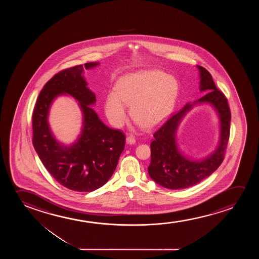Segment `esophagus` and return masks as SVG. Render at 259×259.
<instances>
[{
	"label": "esophagus",
	"instance_id": "1",
	"mask_svg": "<svg viewBox=\"0 0 259 259\" xmlns=\"http://www.w3.org/2000/svg\"><path fill=\"white\" fill-rule=\"evenodd\" d=\"M135 138L134 135H128L127 137H126V142H127L128 144H135Z\"/></svg>",
	"mask_w": 259,
	"mask_h": 259
}]
</instances>
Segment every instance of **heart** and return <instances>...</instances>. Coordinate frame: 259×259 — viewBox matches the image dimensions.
Instances as JSON below:
<instances>
[{"label":"heart","mask_w":259,"mask_h":259,"mask_svg":"<svg viewBox=\"0 0 259 259\" xmlns=\"http://www.w3.org/2000/svg\"><path fill=\"white\" fill-rule=\"evenodd\" d=\"M178 83L163 71H145L119 78L116 92L105 101V113L111 124L120 126L126 118L124 105L130 106L134 120L146 129L153 128L167 117L177 97Z\"/></svg>","instance_id":"1"}]
</instances>
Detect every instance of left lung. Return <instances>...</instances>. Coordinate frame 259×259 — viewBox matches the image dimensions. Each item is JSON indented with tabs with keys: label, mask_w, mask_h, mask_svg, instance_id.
I'll use <instances>...</instances> for the list:
<instances>
[{
	"label": "left lung",
	"mask_w": 259,
	"mask_h": 259,
	"mask_svg": "<svg viewBox=\"0 0 259 259\" xmlns=\"http://www.w3.org/2000/svg\"><path fill=\"white\" fill-rule=\"evenodd\" d=\"M200 71V90L207 94L193 103H187L178 113L171 115L154 133L150 144L151 161L148 167L153 181L163 188L183 189L198 184L220 167L230 135L231 111L227 97L217 89L212 76L205 68L197 65ZM207 102L217 110L221 121L220 143L217 150L204 160L194 161L177 149L176 131L182 117L194 105Z\"/></svg>",
	"instance_id": "8db88e82"
}]
</instances>
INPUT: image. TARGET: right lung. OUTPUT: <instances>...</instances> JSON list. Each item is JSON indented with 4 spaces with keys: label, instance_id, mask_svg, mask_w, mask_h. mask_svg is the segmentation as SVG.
Listing matches in <instances>:
<instances>
[{
    "label": "right lung",
    "instance_id": "right-lung-1",
    "mask_svg": "<svg viewBox=\"0 0 259 259\" xmlns=\"http://www.w3.org/2000/svg\"><path fill=\"white\" fill-rule=\"evenodd\" d=\"M98 64L87 63L59 71L43 87L32 114V144L39 159L58 183L73 191L92 192L103 187L124 149V134L103 124L89 106L96 103V95L87 87L82 73L84 68ZM64 93L78 101L83 114L82 134L71 146L57 142L47 123L51 103Z\"/></svg>",
    "mask_w": 259,
    "mask_h": 259
}]
</instances>
